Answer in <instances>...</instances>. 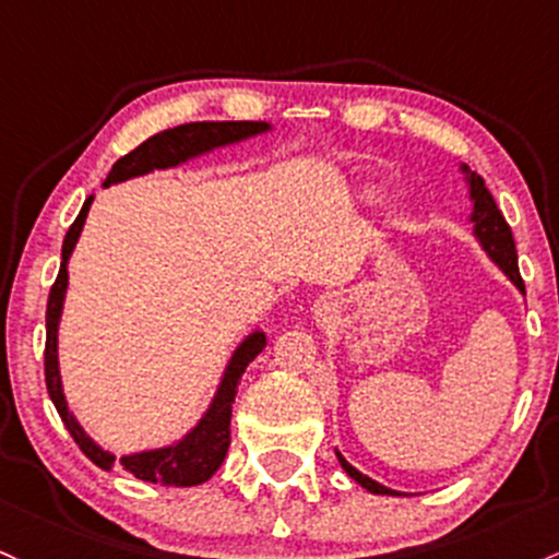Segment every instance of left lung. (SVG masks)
<instances>
[{
  "mask_svg": "<svg viewBox=\"0 0 559 559\" xmlns=\"http://www.w3.org/2000/svg\"><path fill=\"white\" fill-rule=\"evenodd\" d=\"M464 171L469 175V195H472V201H475V212H472L475 236L480 238L483 249L488 251L490 260L504 270V273L509 275V281H512V284L525 294V284H523V278H520V270H518V249H514L512 228H509L504 214H501L499 206H496L493 195H490V190L486 188V180H483L480 175H475V171H469L467 167H464ZM336 459H340L342 469H345L355 483H360L366 490H371V493H384V496L395 493V490L379 486V483L371 480L369 475H364V472L355 469L340 451H336Z\"/></svg>",
  "mask_w": 559,
  "mask_h": 559,
  "instance_id": "left-lung-1",
  "label": "left lung"
}]
</instances>
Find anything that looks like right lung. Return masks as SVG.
<instances>
[{"mask_svg":"<svg viewBox=\"0 0 559 559\" xmlns=\"http://www.w3.org/2000/svg\"><path fill=\"white\" fill-rule=\"evenodd\" d=\"M265 121H190V124L171 127L153 138L140 143L138 148L121 156L114 164L106 177V188L110 182L130 180V177L145 175L151 169H167L175 164H182L186 158L199 156L219 145L238 143V140L251 138L257 132H265ZM92 204V195L84 201L82 212L73 219V225L63 238V260H60L58 278H55L50 299H47V342H45V382L47 392H50L55 408H58L60 419H63L66 429L71 432L73 443L82 449L84 456L92 464H97L100 469H114L116 464L132 472L134 477L145 483H162V486H199L206 483L214 472L219 469V464L225 462V453L230 445V414H233V401H236V390L241 384L243 371L257 355L265 347V334L254 331L241 342V347L233 353L228 371H225L223 384H219L217 395H214L210 411L204 414V419L199 421L180 443L169 445V449L158 451H143L132 453V456L116 459L114 453L103 451L95 440H90V435L79 427V421L73 419L69 406H66L63 388H60V371H58V321L60 310H63L66 299V286H69V257L73 247L79 241V233L84 228V219H87Z\"/></svg>","mask_w":559,"mask_h":559,"instance_id":"obj_1","label":"right lung"}]
</instances>
